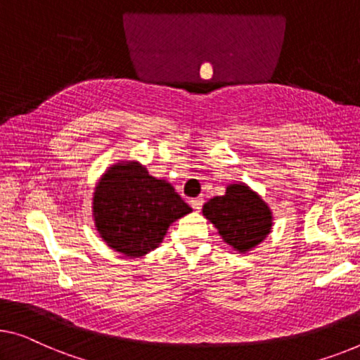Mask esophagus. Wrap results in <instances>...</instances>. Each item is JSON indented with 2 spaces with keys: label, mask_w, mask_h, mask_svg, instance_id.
<instances>
[{
  "label": "esophagus",
  "mask_w": 360,
  "mask_h": 360,
  "mask_svg": "<svg viewBox=\"0 0 360 360\" xmlns=\"http://www.w3.org/2000/svg\"><path fill=\"white\" fill-rule=\"evenodd\" d=\"M202 205H203V198H200V197L192 198V200H191V207L194 208L195 212H200L202 210Z\"/></svg>",
  "instance_id": "obj_1"
}]
</instances>
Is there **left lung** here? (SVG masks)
Returning <instances> with one entry per match:
<instances>
[{
	"instance_id": "left-lung-1",
	"label": "left lung",
	"mask_w": 360,
	"mask_h": 360,
	"mask_svg": "<svg viewBox=\"0 0 360 360\" xmlns=\"http://www.w3.org/2000/svg\"><path fill=\"white\" fill-rule=\"evenodd\" d=\"M202 213L224 243L239 254H249L264 243L273 228L270 205L245 182L228 184L224 195L210 198Z\"/></svg>"
}]
</instances>
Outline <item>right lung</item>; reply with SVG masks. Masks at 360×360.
Returning a JSON list of instances; mask_svg holds the SVG:
<instances>
[{"mask_svg":"<svg viewBox=\"0 0 360 360\" xmlns=\"http://www.w3.org/2000/svg\"><path fill=\"white\" fill-rule=\"evenodd\" d=\"M192 208L166 179H157L137 160L111 165L95 184V229L110 249L143 257L163 243L168 228Z\"/></svg>","mask_w":360,"mask_h":360,"instance_id":"right-lung-1","label":"right lung"}]
</instances>
